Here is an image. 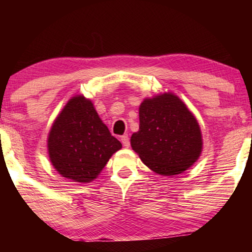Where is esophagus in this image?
Wrapping results in <instances>:
<instances>
[{"label": "esophagus", "mask_w": 252, "mask_h": 252, "mask_svg": "<svg viewBox=\"0 0 252 252\" xmlns=\"http://www.w3.org/2000/svg\"><path fill=\"white\" fill-rule=\"evenodd\" d=\"M120 141L123 142L124 147L129 148V139H128V135H127V134H125V135H123V136H120Z\"/></svg>", "instance_id": "esophagus-1"}]
</instances>
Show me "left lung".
<instances>
[{"label": "left lung", "instance_id": "obj_1", "mask_svg": "<svg viewBox=\"0 0 252 252\" xmlns=\"http://www.w3.org/2000/svg\"><path fill=\"white\" fill-rule=\"evenodd\" d=\"M140 127L130 146L155 173L171 177L184 173L201 156V127L179 96L165 92L147 97L139 108Z\"/></svg>", "mask_w": 252, "mask_h": 252}]
</instances>
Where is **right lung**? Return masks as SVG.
I'll list each match as a JSON object with an SVG mask.
<instances>
[{
    "label": "right lung",
    "instance_id": "right-lung-1",
    "mask_svg": "<svg viewBox=\"0 0 252 252\" xmlns=\"http://www.w3.org/2000/svg\"><path fill=\"white\" fill-rule=\"evenodd\" d=\"M122 147L99 118L93 102L84 95L68 99L54 120L47 139L55 170L79 184L94 181Z\"/></svg>",
    "mask_w": 252,
    "mask_h": 252
}]
</instances>
